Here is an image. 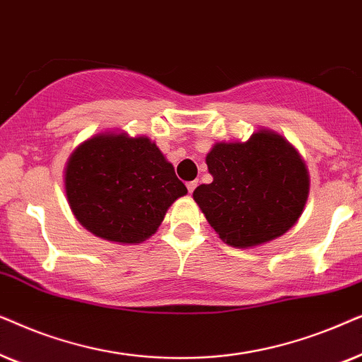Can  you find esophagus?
<instances>
[{
	"label": "esophagus",
	"mask_w": 362,
	"mask_h": 362,
	"mask_svg": "<svg viewBox=\"0 0 362 362\" xmlns=\"http://www.w3.org/2000/svg\"><path fill=\"white\" fill-rule=\"evenodd\" d=\"M197 185H199V182H197V180H192V182H189V184H187V189H189L190 194L197 189Z\"/></svg>",
	"instance_id": "1"
}]
</instances>
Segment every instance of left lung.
<instances>
[{"label":"left lung","instance_id":"left-lung-1","mask_svg":"<svg viewBox=\"0 0 362 362\" xmlns=\"http://www.w3.org/2000/svg\"><path fill=\"white\" fill-rule=\"evenodd\" d=\"M205 162L214 180L197 187L194 200L226 245L259 247L296 225L310 195V173L278 132L258 129L245 142H215Z\"/></svg>","mask_w":362,"mask_h":362}]
</instances>
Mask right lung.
<instances>
[{
  "label": "right lung",
  "mask_w": 362,
  "mask_h": 362,
  "mask_svg": "<svg viewBox=\"0 0 362 362\" xmlns=\"http://www.w3.org/2000/svg\"><path fill=\"white\" fill-rule=\"evenodd\" d=\"M64 190L71 211L86 230L122 245L151 238L168 206L187 195L156 142L110 131L89 137L71 153Z\"/></svg>",
  "instance_id": "obj_1"
}]
</instances>
